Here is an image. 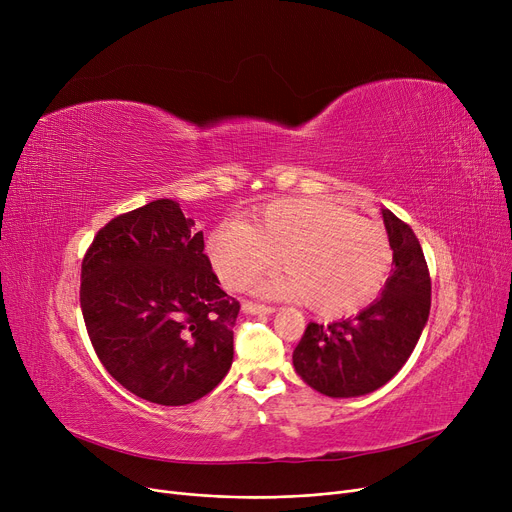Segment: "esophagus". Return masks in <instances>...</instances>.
<instances>
[{
	"mask_svg": "<svg viewBox=\"0 0 512 512\" xmlns=\"http://www.w3.org/2000/svg\"><path fill=\"white\" fill-rule=\"evenodd\" d=\"M242 311H245V313H253V315H267V313H274L276 307L253 303V301H245V303H242Z\"/></svg>",
	"mask_w": 512,
	"mask_h": 512,
	"instance_id": "esophagus-1",
	"label": "esophagus"
}]
</instances>
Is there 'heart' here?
<instances>
[{
    "label": "heart",
    "mask_w": 512,
    "mask_h": 512,
    "mask_svg": "<svg viewBox=\"0 0 512 512\" xmlns=\"http://www.w3.org/2000/svg\"><path fill=\"white\" fill-rule=\"evenodd\" d=\"M207 253L224 286L245 288L276 257L284 270L261 290L301 299L326 317L357 313L384 290L394 251L388 230L332 199H284L253 222H228L209 236Z\"/></svg>",
    "instance_id": "1"
}]
</instances>
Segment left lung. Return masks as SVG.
Instances as JSON below:
<instances>
[{
    "label": "left lung",
    "mask_w": 512,
    "mask_h": 512,
    "mask_svg": "<svg viewBox=\"0 0 512 512\" xmlns=\"http://www.w3.org/2000/svg\"><path fill=\"white\" fill-rule=\"evenodd\" d=\"M382 215L394 251L382 297L330 326L311 321L292 353L301 378L332 398L361 396L390 382L411 357L432 307V278L415 232L390 209Z\"/></svg>",
    "instance_id": "1"
}]
</instances>
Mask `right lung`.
Returning a JSON list of instances; mask_svg holds the SVG:
<instances>
[{
  "mask_svg": "<svg viewBox=\"0 0 512 512\" xmlns=\"http://www.w3.org/2000/svg\"><path fill=\"white\" fill-rule=\"evenodd\" d=\"M172 199L118 215L80 265V309L107 373L149 402L180 407L209 394L234 357L240 303L218 286Z\"/></svg>",
  "mask_w": 512,
  "mask_h": 512,
  "instance_id": "add662e5",
  "label": "right lung"
}]
</instances>
